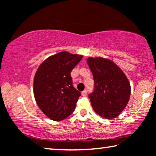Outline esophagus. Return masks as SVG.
I'll use <instances>...</instances> for the list:
<instances>
[{"mask_svg":"<svg viewBox=\"0 0 156 156\" xmlns=\"http://www.w3.org/2000/svg\"><path fill=\"white\" fill-rule=\"evenodd\" d=\"M87 91L86 90V89H85V90H84L83 91H82V96H86V95H87Z\"/></svg>","mask_w":156,"mask_h":156,"instance_id":"obj_1","label":"esophagus"}]
</instances>
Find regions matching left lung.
Listing matches in <instances>:
<instances>
[{"mask_svg":"<svg viewBox=\"0 0 156 156\" xmlns=\"http://www.w3.org/2000/svg\"><path fill=\"white\" fill-rule=\"evenodd\" d=\"M87 64L94 80V91L89 95L95 112L112 119L127 105L131 86L127 78L114 62L103 58H89Z\"/></svg>","mask_w":156,"mask_h":156,"instance_id":"8db88e82","label":"left lung"}]
</instances>
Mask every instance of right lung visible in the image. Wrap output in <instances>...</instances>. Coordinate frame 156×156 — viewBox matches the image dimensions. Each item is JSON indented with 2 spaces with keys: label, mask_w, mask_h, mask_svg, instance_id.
I'll list each match as a JSON object with an SVG mask.
<instances>
[{
  "label": "right lung",
  "mask_w": 156,
  "mask_h": 156,
  "mask_svg": "<svg viewBox=\"0 0 156 156\" xmlns=\"http://www.w3.org/2000/svg\"><path fill=\"white\" fill-rule=\"evenodd\" d=\"M83 56L60 52L39 66L34 80L37 105L51 120L60 121L74 111L80 92L73 86L71 72Z\"/></svg>",
  "instance_id": "add662e5"
}]
</instances>
